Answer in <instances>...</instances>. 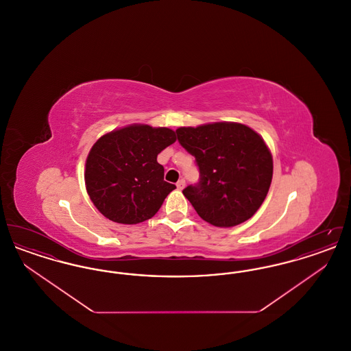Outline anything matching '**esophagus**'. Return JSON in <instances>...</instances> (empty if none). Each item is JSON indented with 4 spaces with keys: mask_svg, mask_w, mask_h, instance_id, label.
I'll return each mask as SVG.
<instances>
[{
    "mask_svg": "<svg viewBox=\"0 0 351 351\" xmlns=\"http://www.w3.org/2000/svg\"><path fill=\"white\" fill-rule=\"evenodd\" d=\"M176 186H178V189H183L184 186H185V180L180 179V180L176 183Z\"/></svg>",
    "mask_w": 351,
    "mask_h": 351,
    "instance_id": "obj_1",
    "label": "esophagus"
}]
</instances>
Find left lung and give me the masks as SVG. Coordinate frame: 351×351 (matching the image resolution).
I'll use <instances>...</instances> for the list:
<instances>
[{
	"mask_svg": "<svg viewBox=\"0 0 351 351\" xmlns=\"http://www.w3.org/2000/svg\"><path fill=\"white\" fill-rule=\"evenodd\" d=\"M176 135L200 172L199 183L183 189L197 215L218 228L252 217L267 196L274 168L261 135L232 122L180 128Z\"/></svg>",
	"mask_w": 351,
	"mask_h": 351,
	"instance_id": "left-lung-1",
	"label": "left lung"
}]
</instances>
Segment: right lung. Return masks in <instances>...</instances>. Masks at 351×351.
I'll list each match as a JSON object with an SVG mask.
<instances>
[{"mask_svg": "<svg viewBox=\"0 0 351 351\" xmlns=\"http://www.w3.org/2000/svg\"><path fill=\"white\" fill-rule=\"evenodd\" d=\"M176 141L167 128L132 125L105 134L86 158L85 185L95 206L118 223L154 217L176 186L165 182L156 158Z\"/></svg>", "mask_w": 351, "mask_h": 351, "instance_id": "1", "label": "right lung"}]
</instances>
